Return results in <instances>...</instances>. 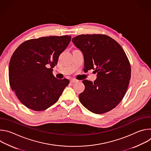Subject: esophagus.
<instances>
[{
  "label": "esophagus",
  "mask_w": 151,
  "mask_h": 151,
  "mask_svg": "<svg viewBox=\"0 0 151 151\" xmlns=\"http://www.w3.org/2000/svg\"><path fill=\"white\" fill-rule=\"evenodd\" d=\"M78 81V80H76V79H71L70 80V83H75V82H76Z\"/></svg>",
  "instance_id": "1"
}]
</instances>
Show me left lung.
I'll use <instances>...</instances> for the list:
<instances>
[{"mask_svg": "<svg viewBox=\"0 0 151 151\" xmlns=\"http://www.w3.org/2000/svg\"><path fill=\"white\" fill-rule=\"evenodd\" d=\"M84 58L86 70H95L94 82L83 80L84 91L79 95L82 105L90 111L109 112L123 99L131 78L130 62L121 45L104 35H81L72 40Z\"/></svg>", "mask_w": 151, "mask_h": 151, "instance_id": "obj_1", "label": "left lung"}]
</instances>
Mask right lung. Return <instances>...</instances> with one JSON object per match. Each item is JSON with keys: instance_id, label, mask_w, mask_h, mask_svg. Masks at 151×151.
Returning a JSON list of instances; mask_svg holds the SVG:
<instances>
[{"instance_id": "add662e5", "label": "right lung", "mask_w": 151, "mask_h": 151, "mask_svg": "<svg viewBox=\"0 0 151 151\" xmlns=\"http://www.w3.org/2000/svg\"><path fill=\"white\" fill-rule=\"evenodd\" d=\"M71 40L70 36H52L22 43L13 53L9 65L12 90L28 108L44 111L58 100L69 83L52 74L61 53Z\"/></svg>"}]
</instances>
